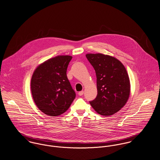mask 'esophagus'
<instances>
[{
  "mask_svg": "<svg viewBox=\"0 0 160 160\" xmlns=\"http://www.w3.org/2000/svg\"><path fill=\"white\" fill-rule=\"evenodd\" d=\"M83 94H84V91H81V92H79L78 93V95L79 96H82V95H83Z\"/></svg>",
  "mask_w": 160,
  "mask_h": 160,
  "instance_id": "obj_1",
  "label": "esophagus"
}]
</instances>
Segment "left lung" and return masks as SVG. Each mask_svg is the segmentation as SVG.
Masks as SVG:
<instances>
[{
	"mask_svg": "<svg viewBox=\"0 0 160 160\" xmlns=\"http://www.w3.org/2000/svg\"><path fill=\"white\" fill-rule=\"evenodd\" d=\"M97 76V96L90 104L100 115L111 116L127 102L130 83L123 65L117 58L102 54H88Z\"/></svg>",
	"mask_w": 160,
	"mask_h": 160,
	"instance_id": "obj_1",
	"label": "left lung"
}]
</instances>
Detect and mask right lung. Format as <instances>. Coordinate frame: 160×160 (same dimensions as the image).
I'll use <instances>...</instances> for the list:
<instances>
[{"mask_svg":"<svg viewBox=\"0 0 160 160\" xmlns=\"http://www.w3.org/2000/svg\"><path fill=\"white\" fill-rule=\"evenodd\" d=\"M72 57L60 56L39 65L31 79V91L35 103L46 115L58 116L64 113L76 97L67 76Z\"/></svg>","mask_w":160,"mask_h":160,"instance_id":"obj_1","label":"right lung"}]
</instances>
